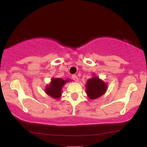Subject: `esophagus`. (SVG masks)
I'll use <instances>...</instances> for the list:
<instances>
[{"label":"esophagus","mask_w":147,"mask_h":147,"mask_svg":"<svg viewBox=\"0 0 147 147\" xmlns=\"http://www.w3.org/2000/svg\"><path fill=\"white\" fill-rule=\"evenodd\" d=\"M72 79H73V80L75 81H78V78L76 75L72 76Z\"/></svg>","instance_id":"1"}]
</instances>
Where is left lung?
Wrapping results in <instances>:
<instances>
[{
    "label": "left lung",
    "mask_w": 147,
    "mask_h": 147,
    "mask_svg": "<svg viewBox=\"0 0 147 147\" xmlns=\"http://www.w3.org/2000/svg\"><path fill=\"white\" fill-rule=\"evenodd\" d=\"M87 94L90 99H95L105 93L107 85L98 78H92L87 81Z\"/></svg>",
    "instance_id": "left-lung-1"
}]
</instances>
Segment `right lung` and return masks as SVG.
Returning a JSON list of instances; mask_svg holds the SVG:
<instances>
[{
	"label": "right lung",
	"instance_id": "right-lung-1",
	"mask_svg": "<svg viewBox=\"0 0 147 147\" xmlns=\"http://www.w3.org/2000/svg\"><path fill=\"white\" fill-rule=\"evenodd\" d=\"M68 80H64L60 78H55L51 81V83L49 86L45 89V92L49 96L55 98H59L61 96V90L65 83H67Z\"/></svg>",
	"mask_w": 147,
	"mask_h": 147
}]
</instances>
